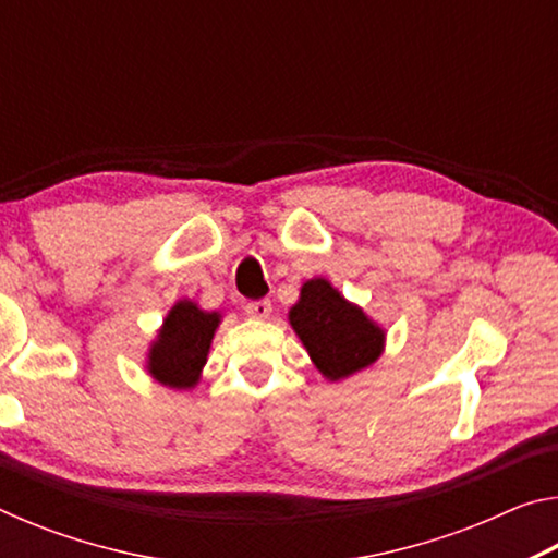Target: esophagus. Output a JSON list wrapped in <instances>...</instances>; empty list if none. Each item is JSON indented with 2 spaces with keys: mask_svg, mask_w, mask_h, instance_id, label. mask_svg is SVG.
Segmentation results:
<instances>
[{
  "mask_svg": "<svg viewBox=\"0 0 558 558\" xmlns=\"http://www.w3.org/2000/svg\"><path fill=\"white\" fill-rule=\"evenodd\" d=\"M243 310H245V315H248V317L268 319L270 313H272V305H270V300H251V302H245Z\"/></svg>",
  "mask_w": 558,
  "mask_h": 558,
  "instance_id": "esophagus-1",
  "label": "esophagus"
}]
</instances>
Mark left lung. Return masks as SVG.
Returning a JSON list of instances; mask_svg holds the SVG:
<instances>
[{
  "label": "left lung",
  "mask_w": 558,
  "mask_h": 558,
  "mask_svg": "<svg viewBox=\"0 0 558 558\" xmlns=\"http://www.w3.org/2000/svg\"><path fill=\"white\" fill-rule=\"evenodd\" d=\"M290 325L317 369L332 381L369 366L384 347L381 329L323 278L302 286L300 302L290 310Z\"/></svg>",
  "instance_id": "obj_1"
}]
</instances>
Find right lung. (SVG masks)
Returning a JSON list of instances; mask_svg holds the SVG:
<instances>
[{
  "mask_svg": "<svg viewBox=\"0 0 558 558\" xmlns=\"http://www.w3.org/2000/svg\"><path fill=\"white\" fill-rule=\"evenodd\" d=\"M216 325V313H204L189 300L177 302L149 352V374L172 389L194 386L206 364Z\"/></svg>",
  "mask_w": 558,
  "mask_h": 558,
  "instance_id": "obj_1",
  "label": "right lung"
}]
</instances>
